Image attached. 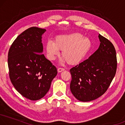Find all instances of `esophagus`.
I'll use <instances>...</instances> for the list:
<instances>
[{
  "label": "esophagus",
  "instance_id": "34e87169",
  "mask_svg": "<svg viewBox=\"0 0 125 125\" xmlns=\"http://www.w3.org/2000/svg\"><path fill=\"white\" fill-rule=\"evenodd\" d=\"M65 69L64 68H58L57 69V72H58V73H61L63 72V71H64Z\"/></svg>",
  "mask_w": 125,
  "mask_h": 125
}]
</instances>
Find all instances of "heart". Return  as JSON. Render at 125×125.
<instances>
[{"label": "heart", "instance_id": "heart-1", "mask_svg": "<svg viewBox=\"0 0 125 125\" xmlns=\"http://www.w3.org/2000/svg\"><path fill=\"white\" fill-rule=\"evenodd\" d=\"M91 47L92 42L89 38L75 32L57 36L53 41H47L46 50L50 60H55L59 51H61L62 62H67L69 65H75L85 58Z\"/></svg>", "mask_w": 125, "mask_h": 125}]
</instances>
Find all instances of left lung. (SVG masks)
I'll return each mask as SVG.
<instances>
[{"mask_svg":"<svg viewBox=\"0 0 125 125\" xmlns=\"http://www.w3.org/2000/svg\"><path fill=\"white\" fill-rule=\"evenodd\" d=\"M100 45L87 60L70 70V91L78 100L89 102L104 94L110 85L117 69L114 46L99 34Z\"/></svg>","mask_w":125,"mask_h":125,"instance_id":"8db88e82","label":"left lung"}]
</instances>
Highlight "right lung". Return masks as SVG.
I'll return each instance as SVG.
<instances>
[{
    "mask_svg": "<svg viewBox=\"0 0 125 125\" xmlns=\"http://www.w3.org/2000/svg\"><path fill=\"white\" fill-rule=\"evenodd\" d=\"M45 29L32 27L14 40L8 64L11 83L21 95L31 101L41 99L49 91L57 69L42 54V35Z\"/></svg>",
    "mask_w": 125,
    "mask_h": 125,
    "instance_id": "1",
    "label": "right lung"
}]
</instances>
